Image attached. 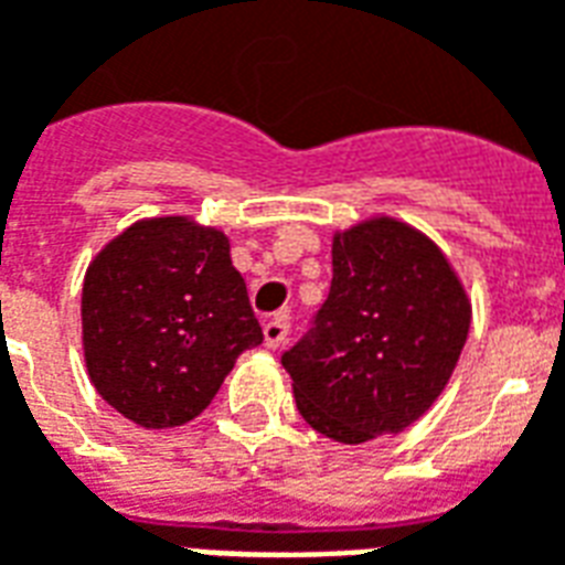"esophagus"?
<instances>
[{
    "instance_id": "obj_1",
    "label": "esophagus",
    "mask_w": 565,
    "mask_h": 565,
    "mask_svg": "<svg viewBox=\"0 0 565 565\" xmlns=\"http://www.w3.org/2000/svg\"><path fill=\"white\" fill-rule=\"evenodd\" d=\"M287 332H290V320H287V315L271 317V320L263 323V338H266V347H269V350L281 347L284 341H287Z\"/></svg>"
}]
</instances>
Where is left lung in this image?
Masks as SVG:
<instances>
[{"mask_svg": "<svg viewBox=\"0 0 565 565\" xmlns=\"http://www.w3.org/2000/svg\"><path fill=\"white\" fill-rule=\"evenodd\" d=\"M452 263L398 218L332 239V287L315 326L281 356L302 419L335 443L401 434L440 398L470 332Z\"/></svg>", "mask_w": 565, "mask_h": 565, "instance_id": "left-lung-1", "label": "left lung"}]
</instances>
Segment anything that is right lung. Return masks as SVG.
<instances>
[{"label": "right lung", "instance_id": "1", "mask_svg": "<svg viewBox=\"0 0 565 565\" xmlns=\"http://www.w3.org/2000/svg\"><path fill=\"white\" fill-rule=\"evenodd\" d=\"M81 315L92 386L154 431L206 411L239 353L263 341L230 239L185 215L107 242L83 278Z\"/></svg>", "mask_w": 565, "mask_h": 565}]
</instances>
